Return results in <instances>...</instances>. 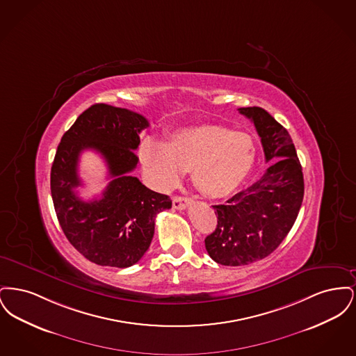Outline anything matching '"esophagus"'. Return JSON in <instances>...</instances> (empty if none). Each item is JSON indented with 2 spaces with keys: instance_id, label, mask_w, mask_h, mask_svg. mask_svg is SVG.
<instances>
[{
  "instance_id": "obj_1",
  "label": "esophagus",
  "mask_w": 356,
  "mask_h": 356,
  "mask_svg": "<svg viewBox=\"0 0 356 356\" xmlns=\"http://www.w3.org/2000/svg\"><path fill=\"white\" fill-rule=\"evenodd\" d=\"M189 199L188 197H183V196H173L172 199V205L175 209H186V205L189 204Z\"/></svg>"
}]
</instances>
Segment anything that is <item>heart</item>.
<instances>
[{"label": "heart", "instance_id": "heart-1", "mask_svg": "<svg viewBox=\"0 0 356 356\" xmlns=\"http://www.w3.org/2000/svg\"><path fill=\"white\" fill-rule=\"evenodd\" d=\"M140 160L153 184L160 189L177 186L183 173L203 195L219 199L244 183L256 160L252 136L221 125H197L175 132L167 143L147 140Z\"/></svg>", "mask_w": 356, "mask_h": 356}]
</instances>
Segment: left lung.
<instances>
[{"label":"left lung","instance_id":"obj_1","mask_svg":"<svg viewBox=\"0 0 356 356\" xmlns=\"http://www.w3.org/2000/svg\"><path fill=\"white\" fill-rule=\"evenodd\" d=\"M261 138L266 173L225 204L213 205L216 229L205 237L208 254L222 266H247L271 254L287 236L305 196V179L287 129L259 106L238 108Z\"/></svg>","mask_w":356,"mask_h":356}]
</instances>
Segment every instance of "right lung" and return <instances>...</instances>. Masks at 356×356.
I'll list each match as a JSON object with an SVG mask.
<instances>
[{
  "instance_id": "add662e5",
  "label": "right lung",
  "mask_w": 356,
  "mask_h": 356,
  "mask_svg": "<svg viewBox=\"0 0 356 356\" xmlns=\"http://www.w3.org/2000/svg\"><path fill=\"white\" fill-rule=\"evenodd\" d=\"M149 127L144 116L106 104L83 112L57 147L51 170V192L58 222L69 243L89 261L127 268L151 245L154 218L170 209V196L144 186L131 172L140 132ZM85 149L104 157L111 181L102 200L81 201L74 188L81 185L78 160Z\"/></svg>"
}]
</instances>
